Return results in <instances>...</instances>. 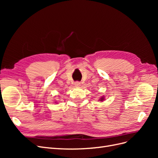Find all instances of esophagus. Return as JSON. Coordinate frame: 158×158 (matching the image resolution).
I'll return each instance as SVG.
<instances>
[{
	"label": "esophagus",
	"mask_w": 158,
	"mask_h": 158,
	"mask_svg": "<svg viewBox=\"0 0 158 158\" xmlns=\"http://www.w3.org/2000/svg\"><path fill=\"white\" fill-rule=\"evenodd\" d=\"M74 85H76V86H79V85H80V83L79 82H76L74 83Z\"/></svg>",
	"instance_id": "1"
}]
</instances>
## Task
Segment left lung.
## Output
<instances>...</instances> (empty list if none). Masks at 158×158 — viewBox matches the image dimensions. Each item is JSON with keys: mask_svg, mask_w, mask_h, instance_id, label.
I'll use <instances>...</instances> for the list:
<instances>
[{"mask_svg": "<svg viewBox=\"0 0 158 158\" xmlns=\"http://www.w3.org/2000/svg\"><path fill=\"white\" fill-rule=\"evenodd\" d=\"M103 99H104V98H103V97H102L101 99H100V101H103Z\"/></svg>", "mask_w": 158, "mask_h": 158, "instance_id": "obj_1", "label": "left lung"}]
</instances>
